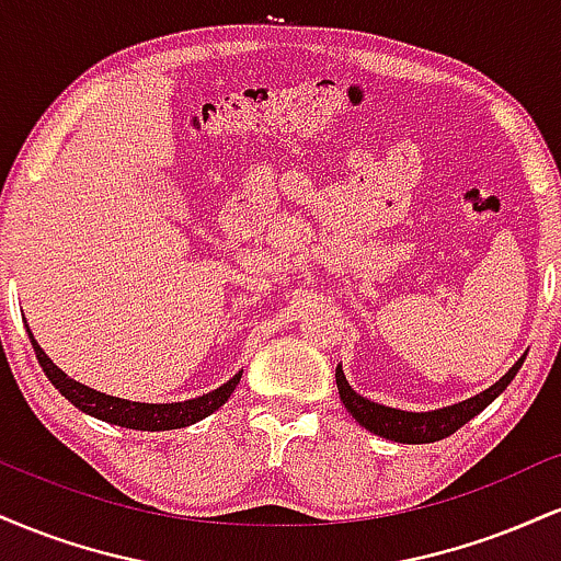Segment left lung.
Wrapping results in <instances>:
<instances>
[{"instance_id":"left-lung-1","label":"left lung","mask_w":561,"mask_h":561,"mask_svg":"<svg viewBox=\"0 0 561 561\" xmlns=\"http://www.w3.org/2000/svg\"><path fill=\"white\" fill-rule=\"evenodd\" d=\"M523 362L525 356L519 358V362L499 379V382L491 385L488 390H482L480 396L467 398V401L446 405V409H437V411H401V409H390V405L369 401V398L358 396V392L347 385L343 366H337L334 377H337L340 401L345 403V409L351 411L353 420L362 424V427H366L369 433H375L379 437H388V440L416 446V443L443 440V437L454 435L456 430L465 427L472 416H478L488 403H493L495 398L506 390V385L512 382Z\"/></svg>"}]
</instances>
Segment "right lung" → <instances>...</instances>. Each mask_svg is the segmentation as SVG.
<instances>
[{"label": "right lung", "instance_id": "obj_1", "mask_svg": "<svg viewBox=\"0 0 561 561\" xmlns=\"http://www.w3.org/2000/svg\"><path fill=\"white\" fill-rule=\"evenodd\" d=\"M28 330V327H25ZM31 345H34L38 364H42L44 375L49 377V382L55 385L62 396L68 398L76 409H81L83 414L94 416V420L118 424V427L126 430H147V433H158V430H179L190 427L199 420H205L208 414H214L216 409H221L224 403L229 401V396L234 392L237 382H240V375H234L229 382H224L221 388L214 392H205V396L192 398V401L182 403H139V401H126V398L105 396V392L87 388V385L70 379L66 371L57 369L53 358L42 351V345L36 343L34 334L28 330Z\"/></svg>", "mask_w": 561, "mask_h": 561}]
</instances>
